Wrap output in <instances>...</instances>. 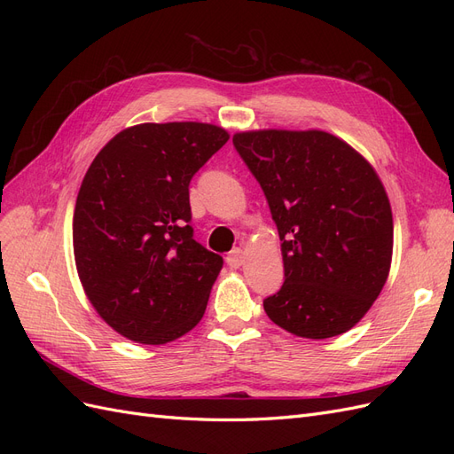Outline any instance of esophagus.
<instances>
[{"mask_svg":"<svg viewBox=\"0 0 454 454\" xmlns=\"http://www.w3.org/2000/svg\"><path fill=\"white\" fill-rule=\"evenodd\" d=\"M244 261H246V257H244V250H240V248L231 250V254L227 255V263H229L232 269H239V267H242V265H244Z\"/></svg>","mask_w":454,"mask_h":454,"instance_id":"34e87169","label":"esophagus"}]
</instances>
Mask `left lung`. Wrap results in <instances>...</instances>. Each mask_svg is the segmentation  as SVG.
Listing matches in <instances>:
<instances>
[{
    "instance_id": "left-lung-1",
    "label": "left lung",
    "mask_w": 454,
    "mask_h": 454,
    "mask_svg": "<svg viewBox=\"0 0 454 454\" xmlns=\"http://www.w3.org/2000/svg\"><path fill=\"white\" fill-rule=\"evenodd\" d=\"M232 144L255 176L282 240L284 284L263 301L287 333L329 339L358 324L387 284L394 219L371 162L325 130L259 129Z\"/></svg>"
}]
</instances>
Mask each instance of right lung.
Listing matches in <instances>:
<instances>
[{
	"instance_id": "1",
	"label": "right lung",
	"mask_w": 454,
	"mask_h": 454,
	"mask_svg": "<svg viewBox=\"0 0 454 454\" xmlns=\"http://www.w3.org/2000/svg\"><path fill=\"white\" fill-rule=\"evenodd\" d=\"M227 140L210 122H142L90 162L74 212L75 267L90 305L119 335L167 345L204 316L223 259L187 225L189 182Z\"/></svg>"
}]
</instances>
